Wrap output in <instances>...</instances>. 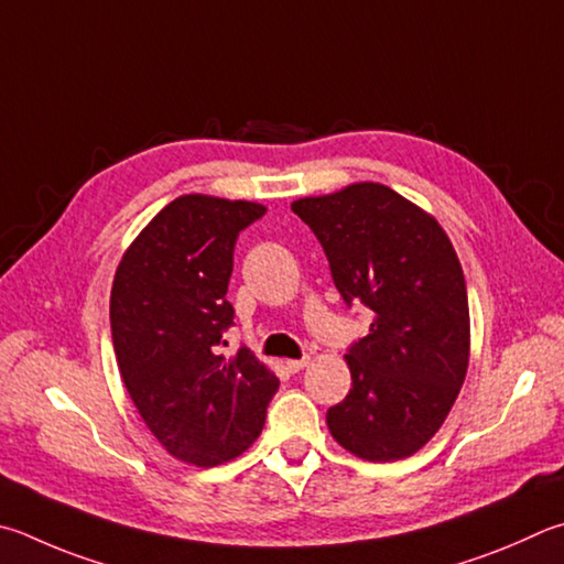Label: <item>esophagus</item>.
I'll use <instances>...</instances> for the list:
<instances>
[{"instance_id":"obj_1","label":"esophagus","mask_w":564,"mask_h":564,"mask_svg":"<svg viewBox=\"0 0 564 564\" xmlns=\"http://www.w3.org/2000/svg\"><path fill=\"white\" fill-rule=\"evenodd\" d=\"M311 360H308V357H301V360H289V362H285V367H289V370L291 372H301L303 370V367L305 365H308Z\"/></svg>"}]
</instances>
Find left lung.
I'll use <instances>...</instances> for the list:
<instances>
[{"instance_id": "obj_1", "label": "left lung", "mask_w": 564, "mask_h": 564, "mask_svg": "<svg viewBox=\"0 0 564 564\" xmlns=\"http://www.w3.org/2000/svg\"><path fill=\"white\" fill-rule=\"evenodd\" d=\"M291 209L321 241L343 301L372 313L370 333L345 355L352 389L327 409V429L365 460L416 454L468 370V295L452 241L434 217L377 182Z\"/></svg>"}]
</instances>
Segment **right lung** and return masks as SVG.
<instances>
[{"mask_svg": "<svg viewBox=\"0 0 564 564\" xmlns=\"http://www.w3.org/2000/svg\"><path fill=\"white\" fill-rule=\"evenodd\" d=\"M265 207L207 194L170 202L130 243L112 279L110 330L132 404L158 442L209 468L259 438L279 377L224 333L239 234Z\"/></svg>", "mask_w": 564, "mask_h": 564, "instance_id": "right-lung-1", "label": "right lung"}]
</instances>
